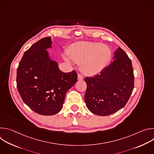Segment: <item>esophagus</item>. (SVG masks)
<instances>
[{
  "mask_svg": "<svg viewBox=\"0 0 154 154\" xmlns=\"http://www.w3.org/2000/svg\"><path fill=\"white\" fill-rule=\"evenodd\" d=\"M78 80H83V75H81V74H78Z\"/></svg>",
  "mask_w": 154,
  "mask_h": 154,
  "instance_id": "34e87169",
  "label": "esophagus"
}]
</instances>
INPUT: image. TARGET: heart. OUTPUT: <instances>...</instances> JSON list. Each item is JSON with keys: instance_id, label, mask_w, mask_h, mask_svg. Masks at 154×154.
<instances>
[{"instance_id": "heart-1", "label": "heart", "mask_w": 154, "mask_h": 154, "mask_svg": "<svg viewBox=\"0 0 154 154\" xmlns=\"http://www.w3.org/2000/svg\"><path fill=\"white\" fill-rule=\"evenodd\" d=\"M69 55L64 59L68 63L72 60L80 63L81 70L86 74L94 75L102 71L110 62L112 51L106 45L96 42H79L72 46Z\"/></svg>"}]
</instances>
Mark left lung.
I'll use <instances>...</instances> for the list:
<instances>
[{"label":"left lung","mask_w":154,"mask_h":154,"mask_svg":"<svg viewBox=\"0 0 154 154\" xmlns=\"http://www.w3.org/2000/svg\"><path fill=\"white\" fill-rule=\"evenodd\" d=\"M113 60L99 74L85 79L86 105L98 116L112 115L122 108L134 88L133 67L127 54L118 48Z\"/></svg>","instance_id":"1"}]
</instances>
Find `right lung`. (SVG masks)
Here are the masks:
<instances>
[{
    "label": "right lung",
    "mask_w": 154,
    "mask_h": 154,
    "mask_svg": "<svg viewBox=\"0 0 154 154\" xmlns=\"http://www.w3.org/2000/svg\"><path fill=\"white\" fill-rule=\"evenodd\" d=\"M52 44L51 37L37 41L24 52L17 69V88L22 99L33 111L45 116L61 110L66 93L77 81L74 70L64 73L51 60L47 49Z\"/></svg>",
    "instance_id": "obj_1"
}]
</instances>
